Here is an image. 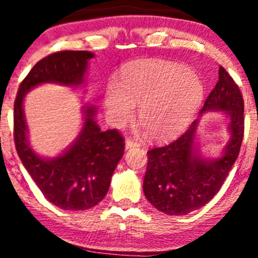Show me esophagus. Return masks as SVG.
I'll list each match as a JSON object with an SVG mask.
<instances>
[{"label":"esophagus","mask_w":258,"mask_h":258,"mask_svg":"<svg viewBox=\"0 0 258 258\" xmlns=\"http://www.w3.org/2000/svg\"><path fill=\"white\" fill-rule=\"evenodd\" d=\"M138 146H139V143L137 141H135V139H132V138L126 139V149H130V148H135Z\"/></svg>","instance_id":"esophagus-1"}]
</instances>
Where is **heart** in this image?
<instances>
[{
  "label": "heart",
  "instance_id": "obj_1",
  "mask_svg": "<svg viewBox=\"0 0 258 258\" xmlns=\"http://www.w3.org/2000/svg\"><path fill=\"white\" fill-rule=\"evenodd\" d=\"M204 99V86L189 69L178 65L139 60L126 65L120 81L106 87L109 119L123 126L135 117L155 139L173 138L188 127Z\"/></svg>",
  "mask_w": 258,
  "mask_h": 258
}]
</instances>
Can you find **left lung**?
<instances>
[{"label": "left lung", "mask_w": 258, "mask_h": 258, "mask_svg": "<svg viewBox=\"0 0 258 258\" xmlns=\"http://www.w3.org/2000/svg\"><path fill=\"white\" fill-rule=\"evenodd\" d=\"M201 112L221 109L230 116L232 139L223 156L205 161L193 152L197 121L171 143L148 150L143 190L149 203L166 215H186L205 206L221 189L240 152L244 138V99L239 86L223 67Z\"/></svg>", "instance_id": "left-lung-1"}]
</instances>
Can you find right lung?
<instances>
[{"label":"right lung","mask_w":258,"mask_h":258,"mask_svg":"<svg viewBox=\"0 0 258 258\" xmlns=\"http://www.w3.org/2000/svg\"><path fill=\"white\" fill-rule=\"evenodd\" d=\"M87 51H58L34 65L14 100V144L23 165L47 200L59 209L82 211L96 206L108 193L112 173L125 152V138L117 130L100 131L93 120L94 108L87 106L86 121L76 143L59 158L43 160L26 141L23 99L30 88L42 82L80 85L84 80Z\"/></svg>","instance_id":"1"}]
</instances>
